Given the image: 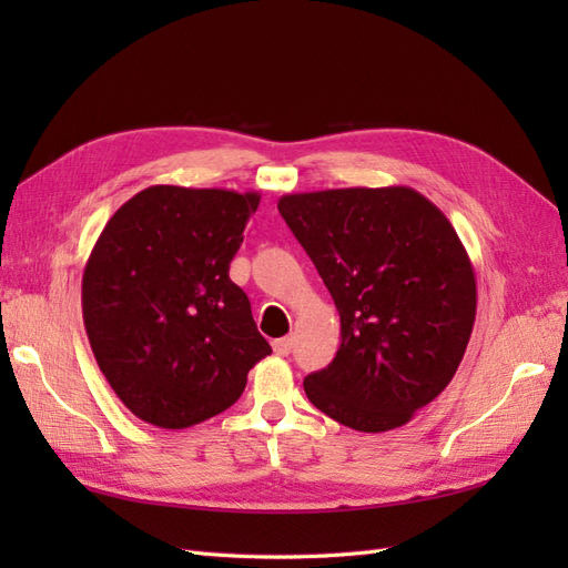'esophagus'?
Listing matches in <instances>:
<instances>
[{"mask_svg":"<svg viewBox=\"0 0 568 568\" xmlns=\"http://www.w3.org/2000/svg\"><path fill=\"white\" fill-rule=\"evenodd\" d=\"M291 348H294V338H291V336L274 338V341H272V351L277 353V355H288Z\"/></svg>","mask_w":568,"mask_h":568,"instance_id":"obj_1","label":"esophagus"}]
</instances>
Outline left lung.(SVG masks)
<instances>
[{
	"label": "left lung",
	"mask_w": 568,
	"mask_h": 568,
	"mask_svg": "<svg viewBox=\"0 0 568 568\" xmlns=\"http://www.w3.org/2000/svg\"><path fill=\"white\" fill-rule=\"evenodd\" d=\"M277 209L341 317L307 400L355 432L407 424L453 382L476 320V274L450 220L409 186L286 194Z\"/></svg>",
	"instance_id": "8db88e82"
}]
</instances>
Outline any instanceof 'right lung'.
<instances>
[{
    "mask_svg": "<svg viewBox=\"0 0 568 568\" xmlns=\"http://www.w3.org/2000/svg\"><path fill=\"white\" fill-rule=\"evenodd\" d=\"M261 194L153 184L113 213L82 272L99 369L146 424L186 428L232 407L272 353L230 280Z\"/></svg>",
    "mask_w": 568,
    "mask_h": 568,
    "instance_id": "1",
    "label": "right lung"
}]
</instances>
